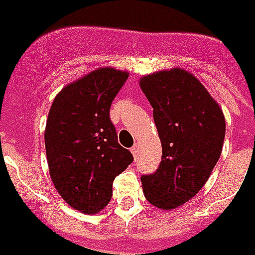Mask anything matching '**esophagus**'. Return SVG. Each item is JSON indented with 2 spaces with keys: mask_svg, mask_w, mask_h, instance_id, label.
Returning <instances> with one entry per match:
<instances>
[{
  "mask_svg": "<svg viewBox=\"0 0 255 255\" xmlns=\"http://www.w3.org/2000/svg\"><path fill=\"white\" fill-rule=\"evenodd\" d=\"M131 153H133V156H137L138 155V145L134 144V147L131 148Z\"/></svg>",
  "mask_w": 255,
  "mask_h": 255,
  "instance_id": "esophagus-1",
  "label": "esophagus"
}]
</instances>
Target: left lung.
I'll return each instance as SVG.
<instances>
[{"mask_svg":"<svg viewBox=\"0 0 255 255\" xmlns=\"http://www.w3.org/2000/svg\"><path fill=\"white\" fill-rule=\"evenodd\" d=\"M153 108L162 144V160L153 174L141 177L145 199L160 210H173L199 192L220 159L225 117L203 84L174 67L138 81Z\"/></svg>","mask_w":255,"mask_h":255,"instance_id":"obj_1","label":"left lung"}]
</instances>
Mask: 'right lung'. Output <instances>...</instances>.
Instances as JSON below:
<instances>
[{
	"mask_svg": "<svg viewBox=\"0 0 255 255\" xmlns=\"http://www.w3.org/2000/svg\"><path fill=\"white\" fill-rule=\"evenodd\" d=\"M128 71L102 67L56 95L45 128V149L52 182L75 210L97 214L110 203L115 177L133 155L118 144L110 121L114 97Z\"/></svg>",
	"mask_w": 255,
	"mask_h": 255,
	"instance_id": "add662e5",
	"label": "right lung"
}]
</instances>
